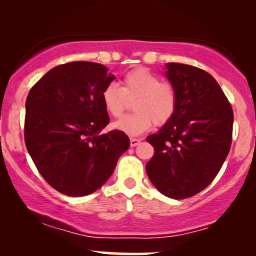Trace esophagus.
Listing matches in <instances>:
<instances>
[{"label":"esophagus","mask_w":256,"mask_h":256,"mask_svg":"<svg viewBox=\"0 0 256 256\" xmlns=\"http://www.w3.org/2000/svg\"><path fill=\"white\" fill-rule=\"evenodd\" d=\"M140 140H138V138H130V146H136L140 144Z\"/></svg>","instance_id":"obj_1"}]
</instances>
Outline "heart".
<instances>
[{
	"mask_svg": "<svg viewBox=\"0 0 256 256\" xmlns=\"http://www.w3.org/2000/svg\"><path fill=\"white\" fill-rule=\"evenodd\" d=\"M102 104L106 110L113 118L122 116L134 100V113L125 116L116 122V130L130 136H137L152 128L165 125L172 119L177 110V91L168 82H160L155 73L146 68H134L122 78V86L110 83L101 94Z\"/></svg>",
	"mask_w": 256,
	"mask_h": 256,
	"instance_id": "obj_1",
	"label": "heart"
}]
</instances>
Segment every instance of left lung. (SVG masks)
<instances>
[{"mask_svg":"<svg viewBox=\"0 0 256 256\" xmlns=\"http://www.w3.org/2000/svg\"><path fill=\"white\" fill-rule=\"evenodd\" d=\"M167 68L177 110L160 131L146 137L154 155L146 170L158 192L183 200L202 192L219 173L230 152L234 112L210 73L178 62Z\"/></svg>","mask_w":256,"mask_h":256,"instance_id":"8db88e82","label":"left lung"}]
</instances>
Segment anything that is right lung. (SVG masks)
Segmentation results:
<instances>
[{"mask_svg": "<svg viewBox=\"0 0 256 256\" xmlns=\"http://www.w3.org/2000/svg\"><path fill=\"white\" fill-rule=\"evenodd\" d=\"M114 79L104 64L72 61L50 70L28 92L26 148L40 176L58 192H96L130 146L122 131L100 134L110 124L101 94Z\"/></svg>", "mask_w": 256, "mask_h": 256, "instance_id": "add662e5", "label": "right lung"}]
</instances>
